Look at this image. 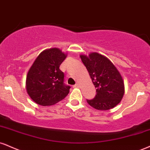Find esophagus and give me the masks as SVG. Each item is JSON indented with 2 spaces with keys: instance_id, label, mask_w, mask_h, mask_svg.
Segmentation results:
<instances>
[{
  "instance_id": "obj_1",
  "label": "esophagus",
  "mask_w": 150,
  "mask_h": 150,
  "mask_svg": "<svg viewBox=\"0 0 150 150\" xmlns=\"http://www.w3.org/2000/svg\"><path fill=\"white\" fill-rule=\"evenodd\" d=\"M79 86H80V84H75V85L73 86V88H79Z\"/></svg>"
}]
</instances>
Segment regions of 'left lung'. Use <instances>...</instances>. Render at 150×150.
I'll list each match as a JSON object with an SVG mask.
<instances>
[{
	"instance_id": "1",
	"label": "left lung",
	"mask_w": 150,
	"mask_h": 150,
	"mask_svg": "<svg viewBox=\"0 0 150 150\" xmlns=\"http://www.w3.org/2000/svg\"><path fill=\"white\" fill-rule=\"evenodd\" d=\"M96 87L95 97L86 100L91 107L107 110L120 103L124 93V84L120 72L107 57L93 52L80 56Z\"/></svg>"
}]
</instances>
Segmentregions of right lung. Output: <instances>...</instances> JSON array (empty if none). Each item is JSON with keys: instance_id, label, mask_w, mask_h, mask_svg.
Returning <instances> with one entry per match:
<instances>
[{"instance_id": "add662e5", "label": "right lung", "mask_w": 150, "mask_h": 150, "mask_svg": "<svg viewBox=\"0 0 150 150\" xmlns=\"http://www.w3.org/2000/svg\"><path fill=\"white\" fill-rule=\"evenodd\" d=\"M66 55L58 48L40 54L26 77V91L32 100L40 105H52L65 98L70 86L64 83V73L59 66Z\"/></svg>"}]
</instances>
